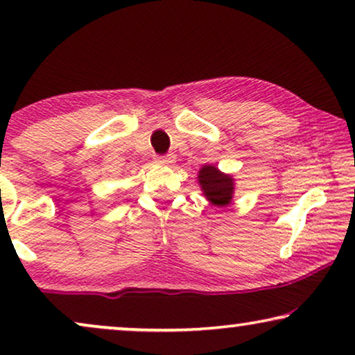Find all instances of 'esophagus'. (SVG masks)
<instances>
[{
	"label": "esophagus",
	"mask_w": 355,
	"mask_h": 355,
	"mask_svg": "<svg viewBox=\"0 0 355 355\" xmlns=\"http://www.w3.org/2000/svg\"><path fill=\"white\" fill-rule=\"evenodd\" d=\"M158 162H159V163H163V164H171V163H174V155H173V153L159 155V157H158Z\"/></svg>",
	"instance_id": "esophagus-1"
}]
</instances>
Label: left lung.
<instances>
[{
  "label": "left lung",
  "mask_w": 355,
  "mask_h": 355,
  "mask_svg": "<svg viewBox=\"0 0 355 355\" xmlns=\"http://www.w3.org/2000/svg\"><path fill=\"white\" fill-rule=\"evenodd\" d=\"M202 191L211 203L218 207H225L231 202L234 182L227 174H223L215 166H203L198 173Z\"/></svg>",
  "instance_id": "8db88e82"
}]
</instances>
